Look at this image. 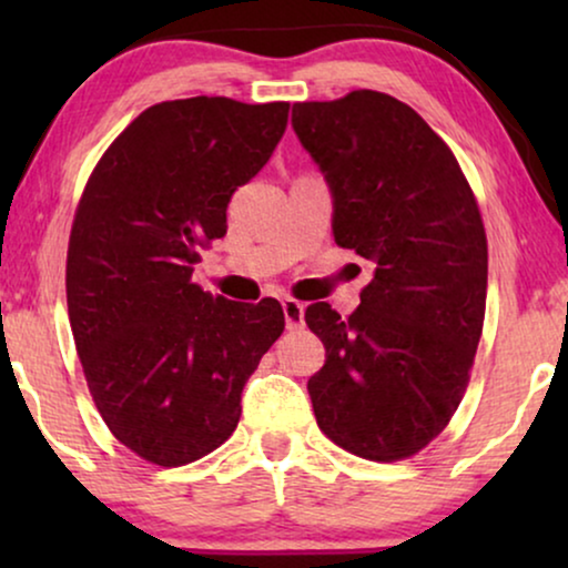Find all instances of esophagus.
I'll list each match as a JSON object with an SVG mask.
<instances>
[{
    "mask_svg": "<svg viewBox=\"0 0 568 568\" xmlns=\"http://www.w3.org/2000/svg\"><path fill=\"white\" fill-rule=\"evenodd\" d=\"M284 307V321H286V331H300L302 325H305V305L297 300H284L282 302Z\"/></svg>",
    "mask_w": 568,
    "mask_h": 568,
    "instance_id": "esophagus-1",
    "label": "esophagus"
}]
</instances>
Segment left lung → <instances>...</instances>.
I'll list each match as a JSON object with an SVG mask.
<instances>
[{"label": "left lung", "mask_w": 568, "mask_h": 568, "mask_svg": "<svg viewBox=\"0 0 568 568\" xmlns=\"http://www.w3.org/2000/svg\"><path fill=\"white\" fill-rule=\"evenodd\" d=\"M292 126L333 191V237L375 263L341 321L305 310L325 364L317 426L364 460L422 453L460 406L484 331L488 245L455 154L414 108L375 90L294 103Z\"/></svg>", "instance_id": "left-lung-1"}]
</instances>
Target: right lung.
I'll return each instance as SVG.
<instances>
[{
    "instance_id": "1",
    "label": "right lung",
    "mask_w": 568,
    "mask_h": 568,
    "mask_svg": "<svg viewBox=\"0 0 568 568\" xmlns=\"http://www.w3.org/2000/svg\"><path fill=\"white\" fill-rule=\"evenodd\" d=\"M286 119L284 100H165L113 139L77 204L67 251L77 354L108 429L152 465L178 468L230 439L247 377L284 331L274 297H212L191 276Z\"/></svg>"
}]
</instances>
